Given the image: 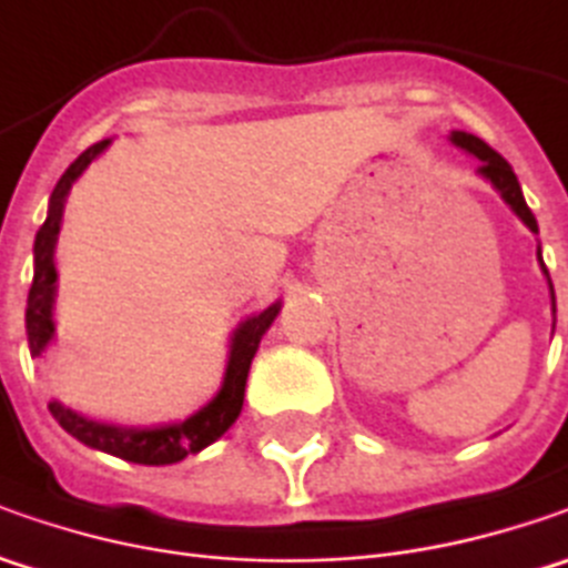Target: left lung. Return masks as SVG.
Segmentation results:
<instances>
[{
  "label": "left lung",
  "instance_id": "8db88e82",
  "mask_svg": "<svg viewBox=\"0 0 568 568\" xmlns=\"http://www.w3.org/2000/svg\"><path fill=\"white\" fill-rule=\"evenodd\" d=\"M448 142L455 144V148H462V151H468L474 154L480 166H477V173L490 183L499 195H503V202L513 207L515 214H518V221L525 224V227L537 233V221L535 214H531V207L525 202V195H521V186H518V176H515V170L509 166V161L503 158V154H496L490 144L484 142V139H477V135H470V132H452L448 135ZM537 258H540V250H537ZM540 268L547 274V265H544V258H540ZM547 281H550V274H547ZM550 300H554V313H557V296H554V284H550Z\"/></svg>",
  "mask_w": 568,
  "mask_h": 568
}]
</instances>
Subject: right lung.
Returning a JSON list of instances; mask_svg holds the SVG:
<instances>
[{
	"mask_svg": "<svg viewBox=\"0 0 568 568\" xmlns=\"http://www.w3.org/2000/svg\"><path fill=\"white\" fill-rule=\"evenodd\" d=\"M110 148V139L91 144L75 164L62 173V180L55 183L53 195H50V211L43 227L37 230L33 240V284L28 294V313H24V325H28V347L31 357H40L55 338L53 322V303H55V240H59V227H62V211H65V199L69 189L75 186V180L98 161L100 154ZM281 313V300L272 303L268 310L246 316L230 335V354L227 369H224V382L217 388V395L199 407L195 414H189L186 420L161 426H120L103 424L94 417H84L62 402H50V414H53L59 426L65 433H72L78 443L88 448H98L106 455L125 458L132 465H176L186 455H195L207 448L214 439H221L230 426L236 424L240 410H243V395H246V376H250L252 357L258 351L262 335L272 328V322Z\"/></svg>",
	"mask_w": 568,
	"mask_h": 568,
	"instance_id": "1",
	"label": "right lung"
}]
</instances>
